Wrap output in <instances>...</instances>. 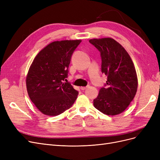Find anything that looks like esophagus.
Returning <instances> with one entry per match:
<instances>
[{
	"label": "esophagus",
	"mask_w": 160,
	"mask_h": 160,
	"mask_svg": "<svg viewBox=\"0 0 160 160\" xmlns=\"http://www.w3.org/2000/svg\"><path fill=\"white\" fill-rule=\"evenodd\" d=\"M89 88V85H87L86 87H81V90H85V89H87V88Z\"/></svg>",
	"instance_id": "1"
}]
</instances>
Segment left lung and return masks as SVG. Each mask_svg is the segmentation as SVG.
I'll return each mask as SVG.
<instances>
[{
  "instance_id": "8db88e82",
  "label": "left lung",
  "mask_w": 160,
  "mask_h": 160,
  "mask_svg": "<svg viewBox=\"0 0 160 160\" xmlns=\"http://www.w3.org/2000/svg\"><path fill=\"white\" fill-rule=\"evenodd\" d=\"M100 52L101 72L108 81L93 100L94 107L108 115L122 113L136 94L138 77L133 61L124 48L111 38L89 40Z\"/></svg>"
}]
</instances>
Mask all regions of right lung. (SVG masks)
I'll use <instances>...</instances> for the list:
<instances>
[{"instance_id": "add662e5", "label": "right lung", "mask_w": 160, "mask_h": 160, "mask_svg": "<svg viewBox=\"0 0 160 160\" xmlns=\"http://www.w3.org/2000/svg\"><path fill=\"white\" fill-rule=\"evenodd\" d=\"M81 42L54 41L33 60L27 76V89L32 102L43 114L60 115L75 101L79 92L63 81L68 77L72 53Z\"/></svg>"}]
</instances>
